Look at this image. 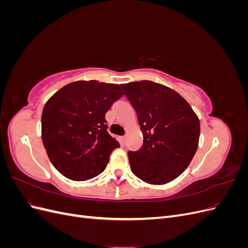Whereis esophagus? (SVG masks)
Masks as SVG:
<instances>
[{
    "label": "esophagus",
    "mask_w": 248,
    "mask_h": 248,
    "mask_svg": "<svg viewBox=\"0 0 248 248\" xmlns=\"http://www.w3.org/2000/svg\"><path fill=\"white\" fill-rule=\"evenodd\" d=\"M121 144L123 146H125V144H126V138L125 137H121Z\"/></svg>",
    "instance_id": "obj_1"
}]
</instances>
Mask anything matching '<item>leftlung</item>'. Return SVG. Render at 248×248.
Here are the masks:
<instances>
[{
	"mask_svg": "<svg viewBox=\"0 0 248 248\" xmlns=\"http://www.w3.org/2000/svg\"><path fill=\"white\" fill-rule=\"evenodd\" d=\"M136 109L144 141L129 151L131 171L149 184L169 183L188 167L198 149L200 121L174 90L150 80L122 85Z\"/></svg>",
	"mask_w": 248,
	"mask_h": 248,
	"instance_id": "obj_1",
	"label": "left lung"
}]
</instances>
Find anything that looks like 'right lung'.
<instances>
[{
    "mask_svg": "<svg viewBox=\"0 0 248 248\" xmlns=\"http://www.w3.org/2000/svg\"><path fill=\"white\" fill-rule=\"evenodd\" d=\"M124 95L121 85L78 80L60 89L44 106L42 142L50 162L73 181H86L106 170L120 147L108 132L106 112Z\"/></svg>",
    "mask_w": 248,
    "mask_h": 248,
    "instance_id": "obj_1",
    "label": "right lung"
}]
</instances>
